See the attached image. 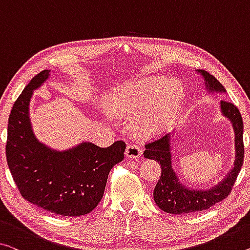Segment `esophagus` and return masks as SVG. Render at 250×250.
<instances>
[{
  "label": "esophagus",
  "mask_w": 250,
  "mask_h": 250,
  "mask_svg": "<svg viewBox=\"0 0 250 250\" xmlns=\"http://www.w3.org/2000/svg\"><path fill=\"white\" fill-rule=\"evenodd\" d=\"M142 154V149L136 146V145H127L125 151V155L128 157V159H137Z\"/></svg>",
  "instance_id": "esophagus-1"
}]
</instances>
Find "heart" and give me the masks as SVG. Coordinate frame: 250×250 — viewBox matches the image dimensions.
<instances>
[{"mask_svg": "<svg viewBox=\"0 0 250 250\" xmlns=\"http://www.w3.org/2000/svg\"><path fill=\"white\" fill-rule=\"evenodd\" d=\"M163 77L128 80L110 88L105 108L112 116H135L133 126L144 136L159 134L172 124L183 99L181 83H167Z\"/></svg>", "mask_w": 250, "mask_h": 250, "instance_id": "obj_1", "label": "heart"}]
</instances>
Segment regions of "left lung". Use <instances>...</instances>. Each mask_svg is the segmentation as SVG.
<instances>
[{"instance_id":"left-lung-1","label":"left lung","mask_w":250,"mask_h":250,"mask_svg":"<svg viewBox=\"0 0 250 250\" xmlns=\"http://www.w3.org/2000/svg\"><path fill=\"white\" fill-rule=\"evenodd\" d=\"M197 71L205 80V86L208 93H226L225 87L208 71L201 69ZM220 110L221 115H224L231 123L235 132L236 155L231 170L228 172L225 179L210 189H191L179 181V178L172 167L173 165L171 152V137L173 136L172 134H167L145 145L144 156L146 159L156 161L161 165L162 173L155 186L153 197L157 207L164 212L188 214L208 210L216 203L225 200L231 192L244 161V123L239 110L233 104L221 101Z\"/></svg>"}]
</instances>
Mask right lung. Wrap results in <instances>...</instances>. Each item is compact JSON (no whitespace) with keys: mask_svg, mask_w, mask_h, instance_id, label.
<instances>
[{"mask_svg":"<svg viewBox=\"0 0 250 250\" xmlns=\"http://www.w3.org/2000/svg\"><path fill=\"white\" fill-rule=\"evenodd\" d=\"M51 70L34 76L15 101L7 124L6 161L19 191L26 201L66 217L89 213L101 202L114 165L124 160L126 144L108 147L83 142L66 151L41 143L29 116L33 90L43 85Z\"/></svg>","mask_w":250,"mask_h":250,"instance_id":"obj_1","label":"right lung"}]
</instances>
